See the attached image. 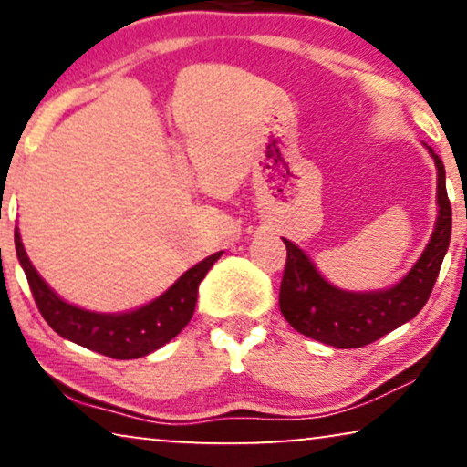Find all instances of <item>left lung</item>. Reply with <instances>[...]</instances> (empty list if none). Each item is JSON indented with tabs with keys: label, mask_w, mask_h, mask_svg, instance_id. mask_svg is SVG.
<instances>
[{
	"label": "left lung",
	"mask_w": 467,
	"mask_h": 467,
	"mask_svg": "<svg viewBox=\"0 0 467 467\" xmlns=\"http://www.w3.org/2000/svg\"><path fill=\"white\" fill-rule=\"evenodd\" d=\"M430 152L438 168L436 229L420 259L391 289L372 293L336 289L293 242L285 240L286 264L278 304L293 329L336 348H361L419 315L431 296L440 265L449 251L452 225L444 163L433 149Z\"/></svg>",
	"instance_id": "obj_1"
}]
</instances>
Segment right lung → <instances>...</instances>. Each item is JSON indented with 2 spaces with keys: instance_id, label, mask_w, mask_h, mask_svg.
Instances as JSON below:
<instances>
[{
  "instance_id": "add662e5",
  "label": "right lung",
  "mask_w": 467,
  "mask_h": 467,
  "mask_svg": "<svg viewBox=\"0 0 467 467\" xmlns=\"http://www.w3.org/2000/svg\"><path fill=\"white\" fill-rule=\"evenodd\" d=\"M15 246L16 257L27 276L31 296H34L44 321L61 337H67L80 347L112 357V359H138L181 334L184 325L193 317L200 283L223 254L214 253L200 261L184 272L161 297L142 308L125 312V315H98V312L66 304L48 289V285L40 278L25 253L18 229H15Z\"/></svg>"
}]
</instances>
